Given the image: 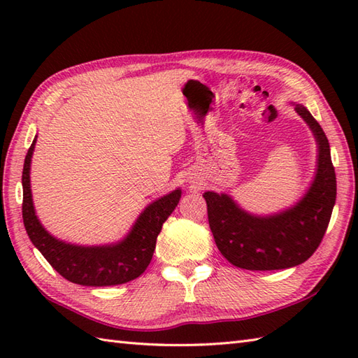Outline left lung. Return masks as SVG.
I'll list each match as a JSON object with an SVG mask.
<instances>
[{"instance_id":"8db88e82","label":"left lung","mask_w":358,"mask_h":358,"mask_svg":"<svg viewBox=\"0 0 358 358\" xmlns=\"http://www.w3.org/2000/svg\"><path fill=\"white\" fill-rule=\"evenodd\" d=\"M294 106L313 132L318 152L315 177L299 201L277 214L255 215L240 208L231 195L212 191L203 194L215 245L226 260L237 268H294L315 252L328 229L337 195L329 143L305 106Z\"/></svg>"}]
</instances>
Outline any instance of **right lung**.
I'll return each mask as SVG.
<instances>
[{"label": "right lung", "instance_id": "1", "mask_svg": "<svg viewBox=\"0 0 358 358\" xmlns=\"http://www.w3.org/2000/svg\"><path fill=\"white\" fill-rule=\"evenodd\" d=\"M35 143L36 136L27 150L22 169V222L34 246L59 275L81 286H115L140 277L152 260L163 223L177 208L181 189L148 204L123 240L100 246L73 245L53 237L36 217L30 189Z\"/></svg>", "mask_w": 358, "mask_h": 358}]
</instances>
